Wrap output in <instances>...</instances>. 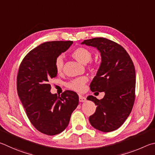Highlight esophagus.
<instances>
[{
	"label": "esophagus",
	"mask_w": 155,
	"mask_h": 155,
	"mask_svg": "<svg viewBox=\"0 0 155 155\" xmlns=\"http://www.w3.org/2000/svg\"><path fill=\"white\" fill-rule=\"evenodd\" d=\"M79 101H80V102H85L86 101V97L82 96V95H81V94H80V95H79Z\"/></svg>",
	"instance_id": "34e87169"
}]
</instances>
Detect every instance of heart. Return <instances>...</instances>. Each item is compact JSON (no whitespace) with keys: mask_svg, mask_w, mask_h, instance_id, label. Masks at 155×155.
Returning a JSON list of instances; mask_svg holds the SVG:
<instances>
[{"mask_svg":"<svg viewBox=\"0 0 155 155\" xmlns=\"http://www.w3.org/2000/svg\"><path fill=\"white\" fill-rule=\"evenodd\" d=\"M71 55L78 62L84 64H87L88 62H90L92 59V56H93L91 51L88 49L84 47L76 48L75 50H73ZM63 59H62L61 56H58L55 60L54 66H55V69L57 73H61L62 71V68H63ZM86 81H87V78L86 77L76 78V79L71 81L70 82L67 84V87L75 91H82Z\"/></svg>","mask_w":155,"mask_h":155,"instance_id":"obj_1","label":"heart"}]
</instances>
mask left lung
<instances>
[{
    "instance_id": "obj_1",
    "label": "left lung",
    "mask_w": 155,
    "mask_h": 155,
    "mask_svg": "<svg viewBox=\"0 0 155 155\" xmlns=\"http://www.w3.org/2000/svg\"><path fill=\"white\" fill-rule=\"evenodd\" d=\"M82 44L96 48L101 62L90 85L91 91L104 92L101 100L88 96L97 105L89 117L92 126L103 132L118 129L128 118L135 101V71L127 51L118 43L105 38L84 40Z\"/></svg>"
}]
</instances>
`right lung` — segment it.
<instances>
[{
    "label": "right lung",
    "instance_id": "add662e5",
    "mask_svg": "<svg viewBox=\"0 0 155 155\" xmlns=\"http://www.w3.org/2000/svg\"><path fill=\"white\" fill-rule=\"evenodd\" d=\"M73 41H48L34 48L24 57L17 77L18 94L32 125L48 135L63 131L79 104L78 94L66 91L58 96L50 93L49 82L56 77L55 60Z\"/></svg>",
    "mask_w": 155,
    "mask_h": 155
}]
</instances>
